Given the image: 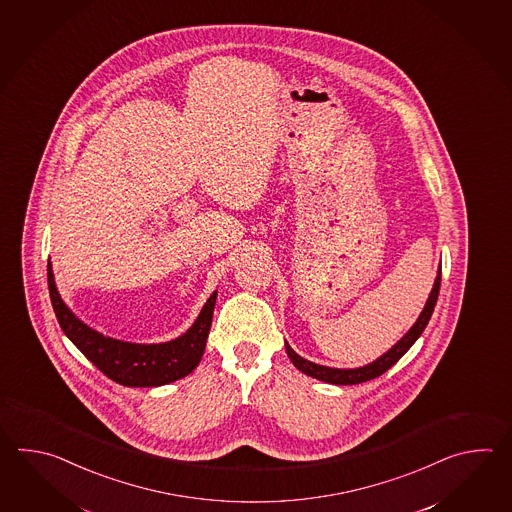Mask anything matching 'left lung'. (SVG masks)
Instances as JSON below:
<instances>
[{
    "label": "left lung",
    "instance_id": "left-lung-1",
    "mask_svg": "<svg viewBox=\"0 0 512 512\" xmlns=\"http://www.w3.org/2000/svg\"><path fill=\"white\" fill-rule=\"evenodd\" d=\"M439 287H441V267H439V274L435 278L434 289H432V293H430L428 300H426L425 309H423L421 316L417 318V322L412 326V329L388 353H384L381 359L371 362L368 366H362V368H357V370H337V368H327V366H320V364H315V362L302 359L300 355L294 353L289 344H285V351H287L289 359H291V362H293L298 370L305 373V375H309V377H313V379H318V381L338 384V386L371 381V379L382 375L384 371L390 370L393 364L401 359L408 349L414 346L415 340L421 337V333L425 331L430 316L434 313L435 302H437V296H439Z\"/></svg>",
    "mask_w": 512,
    "mask_h": 512
}]
</instances>
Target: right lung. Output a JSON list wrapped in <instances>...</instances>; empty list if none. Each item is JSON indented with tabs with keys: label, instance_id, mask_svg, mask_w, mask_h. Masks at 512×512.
Wrapping results in <instances>:
<instances>
[{
	"label": "right lung",
	"instance_id": "obj_1",
	"mask_svg": "<svg viewBox=\"0 0 512 512\" xmlns=\"http://www.w3.org/2000/svg\"><path fill=\"white\" fill-rule=\"evenodd\" d=\"M47 283L62 331L111 381L135 388L163 386L192 373L203 357L218 293L208 298L194 326L183 337L164 344H130L100 335L67 309L56 291L51 263H47Z\"/></svg>",
	"mask_w": 512,
	"mask_h": 512
}]
</instances>
